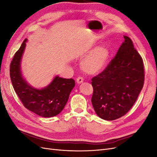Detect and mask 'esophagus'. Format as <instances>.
Wrapping results in <instances>:
<instances>
[{
  "instance_id": "obj_1",
  "label": "esophagus",
  "mask_w": 157,
  "mask_h": 157,
  "mask_svg": "<svg viewBox=\"0 0 157 157\" xmlns=\"http://www.w3.org/2000/svg\"><path fill=\"white\" fill-rule=\"evenodd\" d=\"M83 81H84V79L82 77H78L77 78V84H81L82 82H83Z\"/></svg>"
}]
</instances>
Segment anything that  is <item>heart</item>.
Wrapping results in <instances>:
<instances>
[{
    "label": "heart",
    "mask_w": 157,
    "mask_h": 157,
    "mask_svg": "<svg viewBox=\"0 0 157 157\" xmlns=\"http://www.w3.org/2000/svg\"><path fill=\"white\" fill-rule=\"evenodd\" d=\"M110 56V51L105 46L94 48L80 63V67L88 75H96L103 70Z\"/></svg>",
    "instance_id": "heart-1"
}]
</instances>
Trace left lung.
Here are the masks:
<instances>
[{"label": "left lung", "mask_w": 157, "mask_h": 157, "mask_svg": "<svg viewBox=\"0 0 157 157\" xmlns=\"http://www.w3.org/2000/svg\"><path fill=\"white\" fill-rule=\"evenodd\" d=\"M110 63L92 79V103L99 117L113 121L126 114L134 105L144 86V67L141 56L129 37Z\"/></svg>", "instance_id": "left-lung-1"}]
</instances>
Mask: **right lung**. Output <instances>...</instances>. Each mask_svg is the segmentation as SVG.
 Masks as SVG:
<instances>
[{
    "label": "right lung",
    "instance_id": "1",
    "mask_svg": "<svg viewBox=\"0 0 157 157\" xmlns=\"http://www.w3.org/2000/svg\"><path fill=\"white\" fill-rule=\"evenodd\" d=\"M27 41V39L23 41L10 64V74L13 89L23 105L29 111L42 117H55L65 106L75 82L73 78H63L56 75L43 88L32 86L23 78L21 69Z\"/></svg>",
    "mask_w": 157,
    "mask_h": 157
}]
</instances>
